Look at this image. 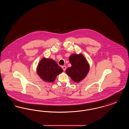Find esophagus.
<instances>
[{"instance_id":"obj_1","label":"esophagus","mask_w":129,"mask_h":129,"mask_svg":"<svg viewBox=\"0 0 129 129\" xmlns=\"http://www.w3.org/2000/svg\"><path fill=\"white\" fill-rule=\"evenodd\" d=\"M62 68L63 69V71H65L66 70V66H63L62 67Z\"/></svg>"}]
</instances>
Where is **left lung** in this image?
<instances>
[{"label": "left lung", "instance_id": "8db88e82", "mask_svg": "<svg viewBox=\"0 0 129 129\" xmlns=\"http://www.w3.org/2000/svg\"><path fill=\"white\" fill-rule=\"evenodd\" d=\"M72 64L71 67L66 70V73L76 83L83 80L89 70V65L82 54H72L69 57Z\"/></svg>", "mask_w": 129, "mask_h": 129}]
</instances>
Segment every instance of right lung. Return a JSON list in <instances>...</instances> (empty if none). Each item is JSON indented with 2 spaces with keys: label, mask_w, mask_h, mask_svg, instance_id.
I'll return each mask as SVG.
<instances>
[{
  "label": "right lung",
  "mask_w": 129,
  "mask_h": 129,
  "mask_svg": "<svg viewBox=\"0 0 129 129\" xmlns=\"http://www.w3.org/2000/svg\"><path fill=\"white\" fill-rule=\"evenodd\" d=\"M62 72L61 68L55 60L51 58L43 57L37 66V74L42 79L46 82H53L57 75Z\"/></svg>",
  "instance_id": "right-lung-1"
}]
</instances>
